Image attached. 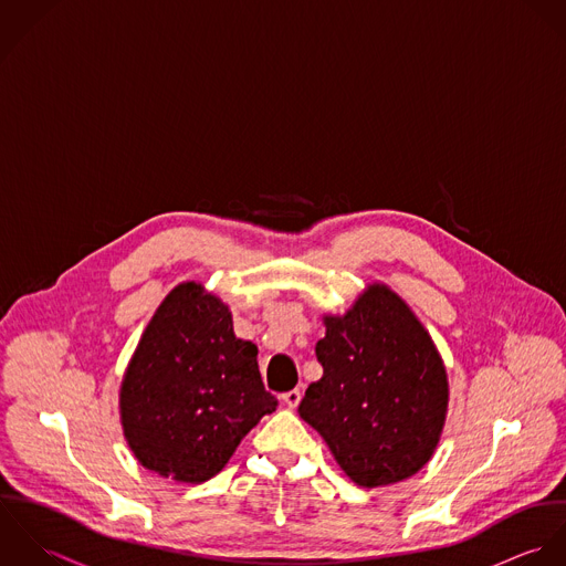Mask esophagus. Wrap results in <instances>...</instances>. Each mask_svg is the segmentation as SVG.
I'll return each instance as SVG.
<instances>
[{
    "label": "esophagus",
    "mask_w": 566,
    "mask_h": 566,
    "mask_svg": "<svg viewBox=\"0 0 566 566\" xmlns=\"http://www.w3.org/2000/svg\"><path fill=\"white\" fill-rule=\"evenodd\" d=\"M280 400H282V405H284L286 409H295V407L300 405V400H302V391H300V389H291V391L282 394Z\"/></svg>",
    "instance_id": "34e87169"
}]
</instances>
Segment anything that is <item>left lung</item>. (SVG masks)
Masks as SVG:
<instances>
[{
    "instance_id": "1",
    "label": "left lung",
    "mask_w": 566,
    "mask_h": 566,
    "mask_svg": "<svg viewBox=\"0 0 566 566\" xmlns=\"http://www.w3.org/2000/svg\"><path fill=\"white\" fill-rule=\"evenodd\" d=\"M317 340L324 376L311 382L300 418L360 488L413 476L438 451L449 413V374L409 304L371 282L343 315L324 313Z\"/></svg>"
}]
</instances>
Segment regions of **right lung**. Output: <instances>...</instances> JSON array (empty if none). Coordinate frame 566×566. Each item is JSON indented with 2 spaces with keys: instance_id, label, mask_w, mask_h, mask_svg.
<instances>
[{
  "instance_id": "add662e5",
  "label": "right lung",
  "mask_w": 566,
  "mask_h": 566,
  "mask_svg": "<svg viewBox=\"0 0 566 566\" xmlns=\"http://www.w3.org/2000/svg\"><path fill=\"white\" fill-rule=\"evenodd\" d=\"M275 407L258 347L233 335L229 306L195 280L157 306L119 385V422L133 457L179 483L219 474Z\"/></svg>"
}]
</instances>
